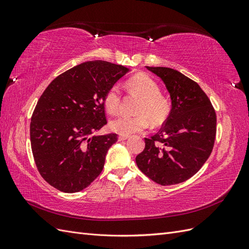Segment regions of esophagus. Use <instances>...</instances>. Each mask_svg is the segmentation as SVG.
Masks as SVG:
<instances>
[{
	"mask_svg": "<svg viewBox=\"0 0 249 249\" xmlns=\"http://www.w3.org/2000/svg\"><path fill=\"white\" fill-rule=\"evenodd\" d=\"M127 138H129V135H120V136H118V140H119V141L126 140Z\"/></svg>",
	"mask_w": 249,
	"mask_h": 249,
	"instance_id": "34e87169",
	"label": "esophagus"
}]
</instances>
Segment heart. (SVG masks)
Returning a JSON list of instances; mask_svg holds the SVG:
<instances>
[{"instance_id":"1","label":"heart","mask_w":249,"mask_h":249,"mask_svg":"<svg viewBox=\"0 0 249 249\" xmlns=\"http://www.w3.org/2000/svg\"><path fill=\"white\" fill-rule=\"evenodd\" d=\"M127 91L140 97L137 105V115H120L110 123V129L120 135H130L145 130L149 120L154 125L161 124L170 112L168 100L160 93L159 85L145 73H138L126 82ZM122 94L117 85L108 89L104 96V106L110 114L119 109Z\"/></svg>"}]
</instances>
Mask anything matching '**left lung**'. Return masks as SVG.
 <instances>
[{"instance_id": "1", "label": "left lung", "mask_w": 249, "mask_h": 249, "mask_svg": "<svg viewBox=\"0 0 249 249\" xmlns=\"http://www.w3.org/2000/svg\"><path fill=\"white\" fill-rule=\"evenodd\" d=\"M145 67L166 86L171 110L161 130L144 138L145 148L136 157L137 166L162 186L183 183L212 153L216 113L196 82L169 67Z\"/></svg>"}]
</instances>
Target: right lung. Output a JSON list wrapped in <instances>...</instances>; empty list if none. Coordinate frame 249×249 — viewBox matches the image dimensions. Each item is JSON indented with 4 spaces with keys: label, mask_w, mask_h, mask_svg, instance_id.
Here are the masks:
<instances>
[{
    "label": "right lung",
    "mask_w": 249,
    "mask_h": 249,
    "mask_svg": "<svg viewBox=\"0 0 249 249\" xmlns=\"http://www.w3.org/2000/svg\"><path fill=\"white\" fill-rule=\"evenodd\" d=\"M130 70L87 61L52 81L37 102L30 140L40 176L56 189L74 193L100 176L116 134L93 135L107 124L104 96Z\"/></svg>",
    "instance_id": "obj_1"
}]
</instances>
